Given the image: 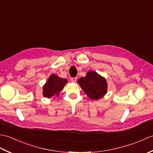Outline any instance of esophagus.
Wrapping results in <instances>:
<instances>
[{
	"label": "esophagus",
	"mask_w": 153,
	"mask_h": 153,
	"mask_svg": "<svg viewBox=\"0 0 153 153\" xmlns=\"http://www.w3.org/2000/svg\"><path fill=\"white\" fill-rule=\"evenodd\" d=\"M71 82H73V83H75L77 81V77H71Z\"/></svg>",
	"instance_id": "obj_1"
}]
</instances>
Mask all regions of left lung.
Instances as JSON below:
<instances>
[{
    "label": "left lung",
    "mask_w": 153,
    "mask_h": 153,
    "mask_svg": "<svg viewBox=\"0 0 153 153\" xmlns=\"http://www.w3.org/2000/svg\"><path fill=\"white\" fill-rule=\"evenodd\" d=\"M77 82L87 97L92 100L102 98L107 92L106 79L95 71H88L85 77H81Z\"/></svg>",
    "instance_id": "obj_1"
}]
</instances>
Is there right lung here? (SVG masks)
Returning <instances> with one entry per match:
<instances>
[{
	"label": "right lung",
	"instance_id": "obj_1",
	"mask_svg": "<svg viewBox=\"0 0 153 153\" xmlns=\"http://www.w3.org/2000/svg\"><path fill=\"white\" fill-rule=\"evenodd\" d=\"M67 83L66 79L61 78L55 74H52L43 87V96L51 98L55 95H58Z\"/></svg>",
	"mask_w": 153,
	"mask_h": 153
}]
</instances>
